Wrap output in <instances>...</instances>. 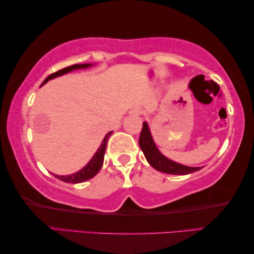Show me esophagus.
Instances as JSON below:
<instances>
[{
	"instance_id": "1",
	"label": "esophagus",
	"mask_w": 254,
	"mask_h": 254,
	"mask_svg": "<svg viewBox=\"0 0 254 254\" xmlns=\"http://www.w3.org/2000/svg\"><path fill=\"white\" fill-rule=\"evenodd\" d=\"M130 115H134V116H139L140 114H142V110L138 109V108H134V109H131L129 111Z\"/></svg>"
}]
</instances>
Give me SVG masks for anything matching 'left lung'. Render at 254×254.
Wrapping results in <instances>:
<instances>
[{"label": "left lung", "instance_id": "left-lung-1", "mask_svg": "<svg viewBox=\"0 0 254 254\" xmlns=\"http://www.w3.org/2000/svg\"><path fill=\"white\" fill-rule=\"evenodd\" d=\"M139 147L143 151L148 163L160 172L176 174V176H185V174L193 173L201 169L177 163V162L170 160L162 154L160 149L157 148L154 139H153L149 126L146 122L143 123V129L139 136Z\"/></svg>", "mask_w": 254, "mask_h": 254}]
</instances>
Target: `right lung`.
<instances>
[{"instance_id":"right-lung-1","label":"right lung","mask_w":254,"mask_h":254,"mask_svg":"<svg viewBox=\"0 0 254 254\" xmlns=\"http://www.w3.org/2000/svg\"><path fill=\"white\" fill-rule=\"evenodd\" d=\"M91 66H93V64H75V65L68 66V67H65L61 70H57V72L53 73L49 76L46 77L45 81L43 82V84H41L40 86L46 84V83H47L49 80H53V78H55V77L64 75V74H67L69 72H72V70L85 69V68L91 67ZM111 134H112V131H109L105 136V138H103L101 142V145H100L98 151L94 153L92 159L89 161V163L85 166H83L80 171L72 173V174H68V176H57V174H54V176H55L57 179H60L61 181L67 182V184H81V182H84L86 180H89V179L93 178L95 174L100 171V169H101V166L103 164L107 142H108V139H109V137L111 136Z\"/></svg>"}]
</instances>
